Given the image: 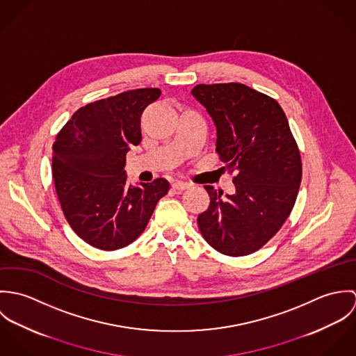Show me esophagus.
Returning a JSON list of instances; mask_svg holds the SVG:
<instances>
[{
    "mask_svg": "<svg viewBox=\"0 0 356 356\" xmlns=\"http://www.w3.org/2000/svg\"><path fill=\"white\" fill-rule=\"evenodd\" d=\"M172 188L177 189V191H185V189L191 188V184L184 182V181H174V182H172Z\"/></svg>",
    "mask_w": 356,
    "mask_h": 356,
    "instance_id": "1",
    "label": "esophagus"
}]
</instances>
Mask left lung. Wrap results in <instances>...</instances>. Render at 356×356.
<instances>
[{
  "label": "left lung",
  "mask_w": 356,
  "mask_h": 356,
  "mask_svg": "<svg viewBox=\"0 0 356 356\" xmlns=\"http://www.w3.org/2000/svg\"><path fill=\"white\" fill-rule=\"evenodd\" d=\"M192 95L215 124L220 160L236 174L233 195L204 186L211 202L199 229L220 254H252L281 229L302 182L286 115L274 99L243 83L197 85Z\"/></svg>",
  "instance_id": "obj_1"
}]
</instances>
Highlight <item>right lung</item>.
<instances>
[{
	"label": "right lung",
	"instance_id": "add662e5",
	"mask_svg": "<svg viewBox=\"0 0 356 356\" xmlns=\"http://www.w3.org/2000/svg\"><path fill=\"white\" fill-rule=\"evenodd\" d=\"M137 89L78 109L53 144V179L65 219L88 244L123 248L145 230L170 184H127L126 153L141 143V115L160 97Z\"/></svg>",
	"mask_w": 356,
	"mask_h": 356
}]
</instances>
